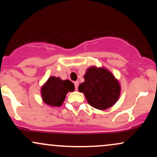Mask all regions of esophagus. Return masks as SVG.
I'll use <instances>...</instances> for the list:
<instances>
[{"label":"esophagus","mask_w":157,"mask_h":157,"mask_svg":"<svg viewBox=\"0 0 157 157\" xmlns=\"http://www.w3.org/2000/svg\"><path fill=\"white\" fill-rule=\"evenodd\" d=\"M74 84H75V89L77 90V89H78V86H79V82H78V81H75V82H74Z\"/></svg>","instance_id":"34e87169"}]
</instances>
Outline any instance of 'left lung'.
<instances>
[{
  "label": "left lung",
  "mask_w": 157,
  "mask_h": 157,
  "mask_svg": "<svg viewBox=\"0 0 157 157\" xmlns=\"http://www.w3.org/2000/svg\"><path fill=\"white\" fill-rule=\"evenodd\" d=\"M84 79L78 90L84 94L90 105L99 110H105L117 102L121 86L107 68L91 66L86 70Z\"/></svg>",
  "instance_id": "left-lung-1"
}]
</instances>
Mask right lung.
Wrapping results in <instances>:
<instances>
[{
  "mask_svg": "<svg viewBox=\"0 0 157 157\" xmlns=\"http://www.w3.org/2000/svg\"><path fill=\"white\" fill-rule=\"evenodd\" d=\"M75 85L69 80H63L60 77H50L40 89L42 100L46 105L59 107L63 103L66 94L74 91Z\"/></svg>",
  "mask_w": 157,
  "mask_h": 157,
  "instance_id": "right-lung-1",
  "label": "right lung"
}]
</instances>
